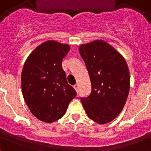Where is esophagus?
I'll list each match as a JSON object with an SVG mask.
<instances>
[{
	"mask_svg": "<svg viewBox=\"0 0 151 151\" xmlns=\"http://www.w3.org/2000/svg\"><path fill=\"white\" fill-rule=\"evenodd\" d=\"M73 88H74V89L77 91V92H78V88H79V85H78V84H76L75 85H73Z\"/></svg>",
	"mask_w": 151,
	"mask_h": 151,
	"instance_id": "1",
	"label": "esophagus"
}]
</instances>
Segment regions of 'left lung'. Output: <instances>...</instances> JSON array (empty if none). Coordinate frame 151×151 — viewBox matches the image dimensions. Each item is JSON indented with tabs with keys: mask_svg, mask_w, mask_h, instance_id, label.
Returning <instances> with one entry per match:
<instances>
[{
	"mask_svg": "<svg viewBox=\"0 0 151 151\" xmlns=\"http://www.w3.org/2000/svg\"><path fill=\"white\" fill-rule=\"evenodd\" d=\"M79 52L85 62L92 91L81 102L90 119L106 124L116 118L126 103L130 76L125 59L103 40L81 45Z\"/></svg>",
	"mask_w": 151,
	"mask_h": 151,
	"instance_id": "1",
	"label": "left lung"
}]
</instances>
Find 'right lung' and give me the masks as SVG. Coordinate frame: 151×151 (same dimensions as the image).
<instances>
[{
    "label": "right lung",
    "mask_w": 151,
    "mask_h": 151,
    "mask_svg": "<svg viewBox=\"0 0 151 151\" xmlns=\"http://www.w3.org/2000/svg\"><path fill=\"white\" fill-rule=\"evenodd\" d=\"M70 46L48 41L37 47L26 60L21 76L22 91L29 110L47 123L61 118L77 96L62 67Z\"/></svg>",
    "instance_id": "obj_1"
}]
</instances>
